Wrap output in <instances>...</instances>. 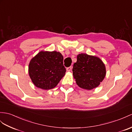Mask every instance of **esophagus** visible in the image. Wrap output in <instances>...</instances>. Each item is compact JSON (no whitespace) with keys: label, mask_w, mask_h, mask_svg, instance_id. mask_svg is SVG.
<instances>
[{"label":"esophagus","mask_w":132,"mask_h":132,"mask_svg":"<svg viewBox=\"0 0 132 132\" xmlns=\"http://www.w3.org/2000/svg\"><path fill=\"white\" fill-rule=\"evenodd\" d=\"M71 69H72L71 67H68V68H67V70L68 72H70V70H71Z\"/></svg>","instance_id":"esophagus-1"}]
</instances>
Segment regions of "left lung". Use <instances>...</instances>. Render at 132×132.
Here are the masks:
<instances>
[{
  "instance_id": "left-lung-1",
  "label": "left lung",
  "mask_w": 132,
  "mask_h": 132,
  "mask_svg": "<svg viewBox=\"0 0 132 132\" xmlns=\"http://www.w3.org/2000/svg\"><path fill=\"white\" fill-rule=\"evenodd\" d=\"M77 58L72 69L77 85L87 90L97 87L106 73L103 62L97 56L84 53L78 54Z\"/></svg>"
}]
</instances>
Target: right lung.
<instances>
[{
    "instance_id": "add662e5",
    "label": "right lung",
    "mask_w": 132,
    "mask_h": 132,
    "mask_svg": "<svg viewBox=\"0 0 132 132\" xmlns=\"http://www.w3.org/2000/svg\"><path fill=\"white\" fill-rule=\"evenodd\" d=\"M65 72L63 56L56 51H40L28 65L29 76L34 85L45 90L55 87Z\"/></svg>"
}]
</instances>
